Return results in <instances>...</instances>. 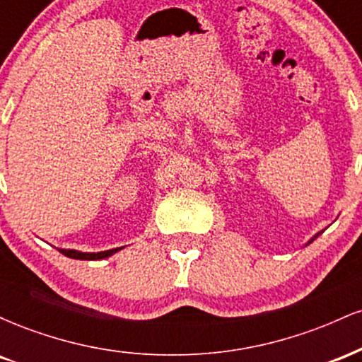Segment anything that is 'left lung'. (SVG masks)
I'll list each match as a JSON object with an SVG mask.
<instances>
[{
	"instance_id": "1",
	"label": "left lung",
	"mask_w": 362,
	"mask_h": 362,
	"mask_svg": "<svg viewBox=\"0 0 362 362\" xmlns=\"http://www.w3.org/2000/svg\"><path fill=\"white\" fill-rule=\"evenodd\" d=\"M317 236H318V235H317ZM317 236H315V238H317Z\"/></svg>"
}]
</instances>
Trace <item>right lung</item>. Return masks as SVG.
<instances>
[{
	"instance_id": "obj_1",
	"label": "right lung",
	"mask_w": 362,
	"mask_h": 362,
	"mask_svg": "<svg viewBox=\"0 0 362 362\" xmlns=\"http://www.w3.org/2000/svg\"><path fill=\"white\" fill-rule=\"evenodd\" d=\"M122 248V247H120ZM120 248H112V250H107V252H98V253H83V252H78V250H61L62 255L69 257V259H78V260H100V259H107V257H110L112 253L119 252Z\"/></svg>"
}]
</instances>
